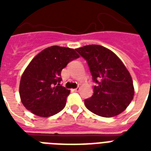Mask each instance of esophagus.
Wrapping results in <instances>:
<instances>
[{
	"label": "esophagus",
	"mask_w": 151,
	"mask_h": 151,
	"mask_svg": "<svg viewBox=\"0 0 151 151\" xmlns=\"http://www.w3.org/2000/svg\"><path fill=\"white\" fill-rule=\"evenodd\" d=\"M79 91H80V88H79V87H77V88L73 89V91H74V92H78Z\"/></svg>",
	"instance_id": "obj_1"
}]
</instances>
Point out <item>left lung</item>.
Listing matches in <instances>:
<instances>
[{"instance_id": "1", "label": "left lung", "mask_w": 151, "mask_h": 151, "mask_svg": "<svg viewBox=\"0 0 151 151\" xmlns=\"http://www.w3.org/2000/svg\"><path fill=\"white\" fill-rule=\"evenodd\" d=\"M76 51L86 60L92 75L94 94L85 99L86 107L103 117H112L124 111L134 95L133 80L120 58L111 50L96 44Z\"/></svg>"}]
</instances>
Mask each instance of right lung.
<instances>
[{"instance_id": "right-lung-1", "label": "right lung", "mask_w": 151, "mask_h": 151, "mask_svg": "<svg viewBox=\"0 0 151 151\" xmlns=\"http://www.w3.org/2000/svg\"><path fill=\"white\" fill-rule=\"evenodd\" d=\"M78 57L76 50L60 46L47 47L35 56L20 81L19 95L25 108L41 117L61 111L70 93L60 85L61 70Z\"/></svg>"}]
</instances>
